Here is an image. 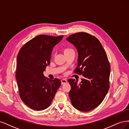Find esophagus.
<instances>
[{"label": "esophagus", "mask_w": 129, "mask_h": 129, "mask_svg": "<svg viewBox=\"0 0 129 129\" xmlns=\"http://www.w3.org/2000/svg\"><path fill=\"white\" fill-rule=\"evenodd\" d=\"M61 85H64L66 84V83H67V80L65 79H63L61 80Z\"/></svg>", "instance_id": "obj_1"}]
</instances>
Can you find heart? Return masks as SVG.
I'll use <instances>...</instances> for the list:
<instances>
[{"mask_svg":"<svg viewBox=\"0 0 129 129\" xmlns=\"http://www.w3.org/2000/svg\"><path fill=\"white\" fill-rule=\"evenodd\" d=\"M73 51V50L70 48H65L63 49V52L65 54V55H66V54L69 53L70 52Z\"/></svg>","mask_w":129,"mask_h":129,"instance_id":"obj_1","label":"heart"}]
</instances>
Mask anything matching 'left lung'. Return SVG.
Instances as JSON below:
<instances>
[{
	"mask_svg": "<svg viewBox=\"0 0 129 129\" xmlns=\"http://www.w3.org/2000/svg\"><path fill=\"white\" fill-rule=\"evenodd\" d=\"M66 40L78 51V65L74 72L84 76L81 81L70 79L69 96L73 106L81 111L97 107L109 89L110 65L106 52L99 40L85 32L70 35Z\"/></svg>",
	"mask_w": 129,
	"mask_h": 129,
	"instance_id": "left-lung-1",
	"label": "left lung"
}]
</instances>
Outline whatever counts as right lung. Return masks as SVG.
I'll return each instance as SVG.
<instances>
[{"label":"right lung","instance_id":"add662e5","mask_svg":"<svg viewBox=\"0 0 129 129\" xmlns=\"http://www.w3.org/2000/svg\"><path fill=\"white\" fill-rule=\"evenodd\" d=\"M63 37L38 35L24 44L18 53L15 77L19 95L32 109L48 108L61 85L59 79H48L43 73L50 62L53 47Z\"/></svg>","mask_w":129,"mask_h":129}]
</instances>
